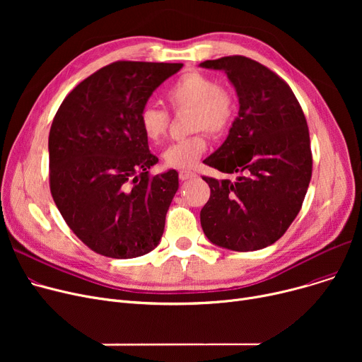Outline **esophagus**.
I'll return each mask as SVG.
<instances>
[{
	"instance_id": "34e87169",
	"label": "esophagus",
	"mask_w": 362,
	"mask_h": 362,
	"mask_svg": "<svg viewBox=\"0 0 362 362\" xmlns=\"http://www.w3.org/2000/svg\"><path fill=\"white\" fill-rule=\"evenodd\" d=\"M197 176V173L191 170H180L179 171V179L180 180H189V179H194Z\"/></svg>"
}]
</instances>
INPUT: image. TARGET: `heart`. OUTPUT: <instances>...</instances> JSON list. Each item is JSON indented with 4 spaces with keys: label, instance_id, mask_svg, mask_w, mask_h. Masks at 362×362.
<instances>
[{
    "label": "heart",
    "instance_id": "obj_1",
    "mask_svg": "<svg viewBox=\"0 0 362 362\" xmlns=\"http://www.w3.org/2000/svg\"><path fill=\"white\" fill-rule=\"evenodd\" d=\"M165 100L173 111L189 110L191 136L171 144L163 154L168 167L189 168L208 148L206 132L221 136L230 129L238 111V98L233 89L218 85L211 76L201 71H187L165 92ZM141 130L148 141L160 142L168 130L170 114L167 110L145 104L138 117Z\"/></svg>",
    "mask_w": 362,
    "mask_h": 362
}]
</instances>
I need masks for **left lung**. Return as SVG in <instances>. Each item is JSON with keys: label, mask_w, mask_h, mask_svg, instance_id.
Listing matches in <instances>:
<instances>
[{"label": "left lung", "mask_w": 362, "mask_h": 362, "mask_svg": "<svg viewBox=\"0 0 362 362\" xmlns=\"http://www.w3.org/2000/svg\"><path fill=\"white\" fill-rule=\"evenodd\" d=\"M236 88L239 116L224 144L204 160L239 177L202 179L211 189L201 226L213 243L239 252L279 240L300 211L313 175L310 130L291 86L243 55L206 60Z\"/></svg>", "instance_id": "8db88e82"}]
</instances>
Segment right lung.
<instances>
[{"label":"right lung","mask_w":362,"mask_h":362,"mask_svg":"<svg viewBox=\"0 0 362 362\" xmlns=\"http://www.w3.org/2000/svg\"><path fill=\"white\" fill-rule=\"evenodd\" d=\"M182 63L116 62L76 86L51 124L49 189L64 221L89 250L126 259L160 243L179 179L151 176L138 117L151 93Z\"/></svg>","instance_id":"obj_1"}]
</instances>
